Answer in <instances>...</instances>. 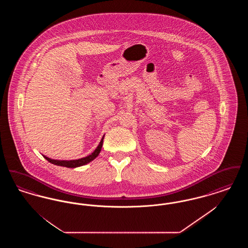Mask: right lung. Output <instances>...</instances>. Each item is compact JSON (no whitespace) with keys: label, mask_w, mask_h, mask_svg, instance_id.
I'll list each match as a JSON object with an SVG mask.
<instances>
[{"label":"right lung","mask_w":248,"mask_h":248,"mask_svg":"<svg viewBox=\"0 0 248 248\" xmlns=\"http://www.w3.org/2000/svg\"><path fill=\"white\" fill-rule=\"evenodd\" d=\"M105 136V135H104ZM104 136L102 137L101 140L99 142L98 146L96 147V149L94 152L85 157L80 158V159H75V160H55V159H51L46 155H43L49 163L53 164V165H59V166H64V167H68V168H76L79 166H83L84 165H87L88 163L92 162L95 157L98 156V154L101 151L102 145H103V140H104Z\"/></svg>","instance_id":"obj_1"}]
</instances>
